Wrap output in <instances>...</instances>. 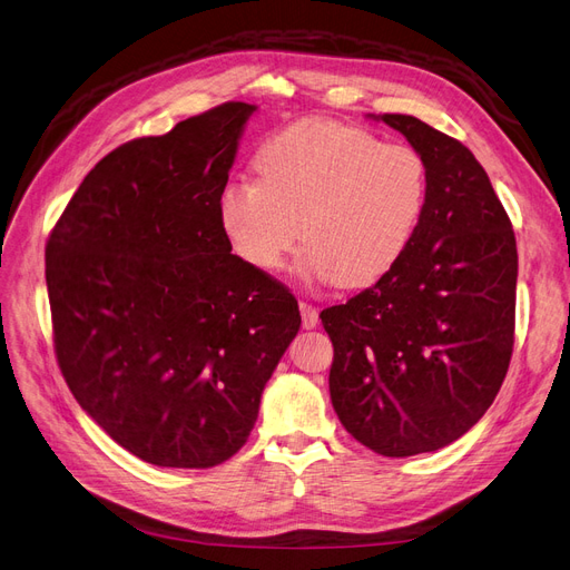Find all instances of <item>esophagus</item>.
I'll list each match as a JSON object with an SVG mask.
<instances>
[{"instance_id":"34e87169","label":"esophagus","mask_w":570,"mask_h":570,"mask_svg":"<svg viewBox=\"0 0 570 570\" xmlns=\"http://www.w3.org/2000/svg\"><path fill=\"white\" fill-rule=\"evenodd\" d=\"M299 312H302V325L306 327H316V323H318V308L314 306V304H308V302H299Z\"/></svg>"}]
</instances>
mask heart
Returning a JSON list of instances; mask_svg holds the SVG:
<instances>
[{"label": "heart", "instance_id": "obj_1", "mask_svg": "<svg viewBox=\"0 0 570 570\" xmlns=\"http://www.w3.org/2000/svg\"><path fill=\"white\" fill-rule=\"evenodd\" d=\"M254 170L256 183L223 187L218 223L233 252L264 273H281L302 237L308 273L368 287L402 262L425 216L423 154L333 118L273 132Z\"/></svg>", "mask_w": 570, "mask_h": 570}]
</instances>
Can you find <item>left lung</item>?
<instances>
[{"instance_id": "1", "label": "left lung", "mask_w": 570, "mask_h": 570, "mask_svg": "<svg viewBox=\"0 0 570 570\" xmlns=\"http://www.w3.org/2000/svg\"><path fill=\"white\" fill-rule=\"evenodd\" d=\"M428 164L409 252L373 287L327 306L331 400L347 433L383 456L442 450L482 419L513 352L519 252L485 168L416 116L383 114Z\"/></svg>"}]
</instances>
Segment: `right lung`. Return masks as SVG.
I'll return each instance as SVG.
<instances>
[{
	"label": "right lung",
	"instance_id": "obj_1",
	"mask_svg": "<svg viewBox=\"0 0 570 570\" xmlns=\"http://www.w3.org/2000/svg\"><path fill=\"white\" fill-rule=\"evenodd\" d=\"M252 111L226 101L116 147L45 247L68 390L124 450L166 469H212L247 442L302 323L295 295L230 254L218 223Z\"/></svg>",
	"mask_w": 570,
	"mask_h": 570
}]
</instances>
